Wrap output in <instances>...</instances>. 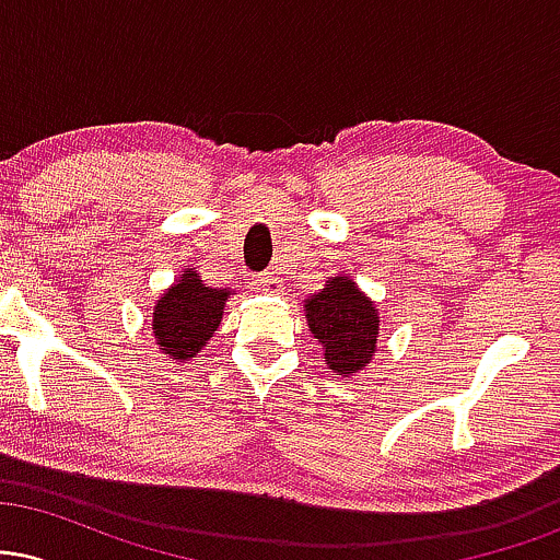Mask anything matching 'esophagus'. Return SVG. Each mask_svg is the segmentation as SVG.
Here are the masks:
<instances>
[{
  "instance_id": "1",
  "label": "esophagus",
  "mask_w": 560,
  "mask_h": 560,
  "mask_svg": "<svg viewBox=\"0 0 560 560\" xmlns=\"http://www.w3.org/2000/svg\"><path fill=\"white\" fill-rule=\"evenodd\" d=\"M255 287H258L260 292H266V294H281V292H284V284H281V279L273 271L260 273L258 279H255Z\"/></svg>"
}]
</instances>
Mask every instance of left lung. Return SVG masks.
I'll list each match as a JSON object with an SVG mask.
<instances>
[{"instance_id": "obj_1", "label": "left lung", "mask_w": 560, "mask_h": 560, "mask_svg": "<svg viewBox=\"0 0 560 560\" xmlns=\"http://www.w3.org/2000/svg\"><path fill=\"white\" fill-rule=\"evenodd\" d=\"M307 329L324 347L326 365L337 376H355L376 352L378 311L350 276L339 273L305 300Z\"/></svg>"}]
</instances>
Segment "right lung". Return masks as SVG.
I'll list each match as a JSON object with an SVG mask.
<instances>
[{"label":"right lung","instance_id":"add662e5","mask_svg":"<svg viewBox=\"0 0 560 560\" xmlns=\"http://www.w3.org/2000/svg\"><path fill=\"white\" fill-rule=\"evenodd\" d=\"M229 294V289L202 284L195 268H184L152 313V334L160 350L178 363L197 358L221 326Z\"/></svg>","mask_w":560,"mask_h":560}]
</instances>
